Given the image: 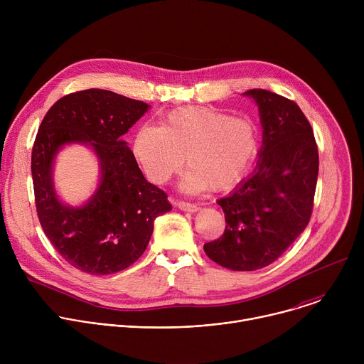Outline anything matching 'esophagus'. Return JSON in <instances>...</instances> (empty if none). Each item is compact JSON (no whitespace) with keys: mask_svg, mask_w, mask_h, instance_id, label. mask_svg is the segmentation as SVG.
<instances>
[{"mask_svg":"<svg viewBox=\"0 0 364 364\" xmlns=\"http://www.w3.org/2000/svg\"><path fill=\"white\" fill-rule=\"evenodd\" d=\"M176 205L178 207L180 210L183 212H190V213H196L200 210V207L197 204L193 203H187V201H176Z\"/></svg>","mask_w":364,"mask_h":364,"instance_id":"esophagus-1","label":"esophagus"}]
</instances>
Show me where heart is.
<instances>
[{
    "mask_svg": "<svg viewBox=\"0 0 364 364\" xmlns=\"http://www.w3.org/2000/svg\"><path fill=\"white\" fill-rule=\"evenodd\" d=\"M132 149L154 183L164 184L180 173L187 155L184 190L228 191L249 174L259 151V131L249 118L209 107H183L170 111L161 127H141Z\"/></svg>",
    "mask_w": 364,
    "mask_h": 364,
    "instance_id": "1",
    "label": "heart"
}]
</instances>
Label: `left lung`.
<instances>
[{
    "label": "left lung",
    "instance_id": "obj_1",
    "mask_svg": "<svg viewBox=\"0 0 364 364\" xmlns=\"http://www.w3.org/2000/svg\"><path fill=\"white\" fill-rule=\"evenodd\" d=\"M243 96L257 105L262 146L255 171L218 200L226 229L204 245V252L232 271H256L275 262L306 228L318 149L313 128L294 100L265 89H250Z\"/></svg>",
    "mask_w": 364,
    "mask_h": 364
}]
</instances>
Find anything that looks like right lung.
I'll list each match as a JSON object with an SVG mask.
<instances>
[{"mask_svg": "<svg viewBox=\"0 0 364 364\" xmlns=\"http://www.w3.org/2000/svg\"><path fill=\"white\" fill-rule=\"evenodd\" d=\"M149 109L145 102L111 90L87 89L59 99L46 114L31 152L40 225L66 262L90 275L119 272L144 253L154 220L171 210L167 194L142 176L121 136ZM82 143L97 155L100 183L80 206L63 203L53 180L66 144Z\"/></svg>", "mask_w": 364, "mask_h": 364, "instance_id": "right-lung-1", "label": "right lung"}]
</instances>
